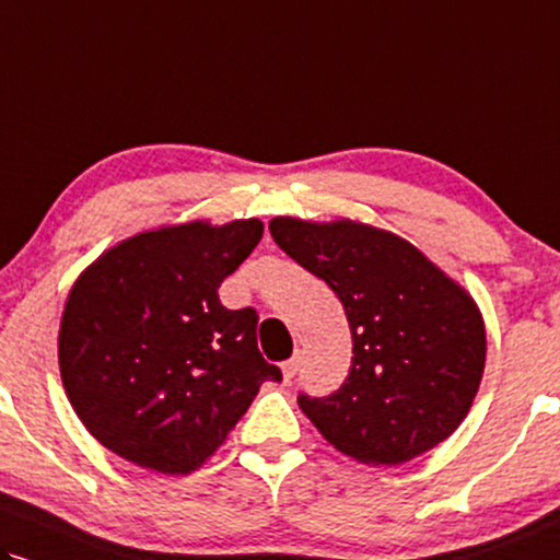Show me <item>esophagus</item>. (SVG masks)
Returning <instances> with one entry per match:
<instances>
[{
  "label": "esophagus",
  "instance_id": "obj_1",
  "mask_svg": "<svg viewBox=\"0 0 560 560\" xmlns=\"http://www.w3.org/2000/svg\"><path fill=\"white\" fill-rule=\"evenodd\" d=\"M299 369H301V355L295 353L293 358H288L285 363L280 365V371H282V378H285V382H291V378L299 374Z\"/></svg>",
  "mask_w": 560,
  "mask_h": 560
}]
</instances>
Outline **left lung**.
Masks as SVG:
<instances>
[{
  "label": "left lung",
  "instance_id": "8db88e82",
  "mask_svg": "<svg viewBox=\"0 0 560 560\" xmlns=\"http://www.w3.org/2000/svg\"><path fill=\"white\" fill-rule=\"evenodd\" d=\"M269 233L332 288L353 335L340 389L299 397L322 436L374 467L402 465L452 436L486 369V324L472 295L384 228L272 218Z\"/></svg>",
  "mask_w": 560,
  "mask_h": 560
}]
</instances>
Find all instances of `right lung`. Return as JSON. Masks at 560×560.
Listing matches in <instances>:
<instances>
[{
    "label": "right lung",
    "instance_id": "add662e5",
    "mask_svg": "<svg viewBox=\"0 0 560 560\" xmlns=\"http://www.w3.org/2000/svg\"><path fill=\"white\" fill-rule=\"evenodd\" d=\"M257 218L142 231L80 272L59 324L61 384L90 436L144 470L186 475L280 382L257 312L218 288L259 244Z\"/></svg>",
    "mask_w": 560,
    "mask_h": 560
}]
</instances>
